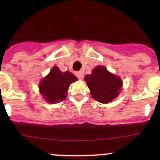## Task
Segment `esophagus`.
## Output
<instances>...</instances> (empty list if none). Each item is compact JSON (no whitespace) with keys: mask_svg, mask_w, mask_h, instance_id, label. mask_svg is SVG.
I'll use <instances>...</instances> for the list:
<instances>
[{"mask_svg":"<svg viewBox=\"0 0 160 160\" xmlns=\"http://www.w3.org/2000/svg\"><path fill=\"white\" fill-rule=\"evenodd\" d=\"M76 76H77L78 78L80 79V80H82L83 78H84V74H83V73H82V72H77V73H76Z\"/></svg>","mask_w":160,"mask_h":160,"instance_id":"34e87169","label":"esophagus"}]
</instances>
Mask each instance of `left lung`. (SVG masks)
<instances>
[{"instance_id":"left-lung-1","label":"left lung","mask_w":160,"mask_h":160,"mask_svg":"<svg viewBox=\"0 0 160 160\" xmlns=\"http://www.w3.org/2000/svg\"><path fill=\"white\" fill-rule=\"evenodd\" d=\"M90 94L94 99L102 103H108L118 95L122 87V80L114 75L104 66H98L92 73L85 78Z\"/></svg>"}]
</instances>
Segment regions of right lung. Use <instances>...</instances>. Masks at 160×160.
Here are the masks:
<instances>
[{
    "mask_svg": "<svg viewBox=\"0 0 160 160\" xmlns=\"http://www.w3.org/2000/svg\"><path fill=\"white\" fill-rule=\"evenodd\" d=\"M78 78L69 71L61 72L58 66H53L49 73L39 84L40 93L48 102L53 103L64 100L70 84Z\"/></svg>",
    "mask_w": 160,
    "mask_h": 160,
    "instance_id": "add662e5",
    "label": "right lung"
}]
</instances>
